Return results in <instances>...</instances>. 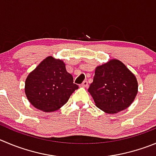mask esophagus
I'll return each instance as SVG.
<instances>
[{
  "label": "esophagus",
  "instance_id": "34e87169",
  "mask_svg": "<svg viewBox=\"0 0 156 156\" xmlns=\"http://www.w3.org/2000/svg\"><path fill=\"white\" fill-rule=\"evenodd\" d=\"M81 87H85V88H86V87H88V81H83V82L81 83Z\"/></svg>",
  "mask_w": 156,
  "mask_h": 156
}]
</instances>
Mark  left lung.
<instances>
[{"label": "left lung", "instance_id": "8db88e82", "mask_svg": "<svg viewBox=\"0 0 156 156\" xmlns=\"http://www.w3.org/2000/svg\"><path fill=\"white\" fill-rule=\"evenodd\" d=\"M88 91L98 108L115 114L133 102L138 92V82L124 64L113 59L96 68Z\"/></svg>", "mask_w": 156, "mask_h": 156}]
</instances>
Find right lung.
Instances as JSON below:
<instances>
[{
  "instance_id": "right-lung-1",
  "label": "right lung",
  "mask_w": 156,
  "mask_h": 156,
  "mask_svg": "<svg viewBox=\"0 0 156 156\" xmlns=\"http://www.w3.org/2000/svg\"><path fill=\"white\" fill-rule=\"evenodd\" d=\"M78 88L62 60L49 56L30 72L25 81V94L36 108L54 112L60 108Z\"/></svg>"
}]
</instances>
